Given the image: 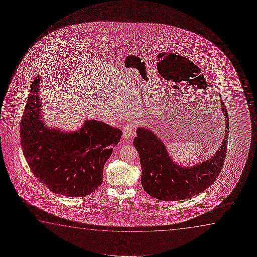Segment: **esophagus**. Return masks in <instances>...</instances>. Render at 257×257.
I'll use <instances>...</instances> for the list:
<instances>
[{"label":"esophagus","instance_id":"1","mask_svg":"<svg viewBox=\"0 0 257 257\" xmlns=\"http://www.w3.org/2000/svg\"><path fill=\"white\" fill-rule=\"evenodd\" d=\"M134 126L135 124L134 123H127L123 128V136L125 139H129L134 134Z\"/></svg>","mask_w":257,"mask_h":257}]
</instances>
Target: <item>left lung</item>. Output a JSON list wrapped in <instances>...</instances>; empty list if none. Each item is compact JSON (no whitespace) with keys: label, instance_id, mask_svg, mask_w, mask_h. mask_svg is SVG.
<instances>
[{"label":"left lung","instance_id":"obj_1","mask_svg":"<svg viewBox=\"0 0 257 257\" xmlns=\"http://www.w3.org/2000/svg\"><path fill=\"white\" fill-rule=\"evenodd\" d=\"M220 101L225 121L224 140L211 158L193 166L177 164L162 139L150 128L138 127L134 146L140 155L141 184L148 195L159 200H183L206 190L218 178L225 162L229 135L228 113Z\"/></svg>","mask_w":257,"mask_h":257}]
</instances>
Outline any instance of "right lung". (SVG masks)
<instances>
[{
  "label": "right lung",
  "instance_id": "obj_1",
  "mask_svg": "<svg viewBox=\"0 0 257 257\" xmlns=\"http://www.w3.org/2000/svg\"><path fill=\"white\" fill-rule=\"evenodd\" d=\"M41 76L31 91L20 123L21 145L32 173L53 193L84 197L101 184L103 167L118 144L122 131L95 119L74 132L49 128L39 98Z\"/></svg>",
  "mask_w": 257,
  "mask_h": 257
}]
</instances>
